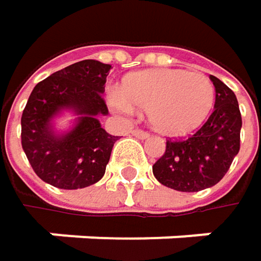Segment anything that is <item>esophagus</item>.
<instances>
[{
  "label": "esophagus",
  "mask_w": 261,
  "mask_h": 261,
  "mask_svg": "<svg viewBox=\"0 0 261 261\" xmlns=\"http://www.w3.org/2000/svg\"><path fill=\"white\" fill-rule=\"evenodd\" d=\"M131 134H133L134 137H137V139H146V137H149V133H146V131L143 130H139V128L131 131Z\"/></svg>",
  "instance_id": "34e87169"
}]
</instances>
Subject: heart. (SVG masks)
<instances>
[{
	"label": "heart",
	"instance_id": "b5f03b06",
	"mask_svg": "<svg viewBox=\"0 0 261 261\" xmlns=\"http://www.w3.org/2000/svg\"><path fill=\"white\" fill-rule=\"evenodd\" d=\"M110 104L121 113L133 107L146 112L152 128L166 136H184L199 128L215 106L213 81L201 72L155 69L130 75Z\"/></svg>",
	"mask_w": 261,
	"mask_h": 261
}]
</instances>
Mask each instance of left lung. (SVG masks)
<instances>
[{
    "instance_id": "obj_1",
    "label": "left lung",
    "mask_w": 261,
    "mask_h": 261,
    "mask_svg": "<svg viewBox=\"0 0 261 261\" xmlns=\"http://www.w3.org/2000/svg\"><path fill=\"white\" fill-rule=\"evenodd\" d=\"M215 110L187 139L166 140L165 154L152 165L154 177L180 192H199L221 181L240 149L242 116L234 92L215 75Z\"/></svg>"
}]
</instances>
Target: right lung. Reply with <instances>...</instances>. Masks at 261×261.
<instances>
[{"label":"right lung","mask_w":261,"mask_h":261,"mask_svg":"<svg viewBox=\"0 0 261 261\" xmlns=\"http://www.w3.org/2000/svg\"><path fill=\"white\" fill-rule=\"evenodd\" d=\"M110 65L77 62L51 74L33 89L21 118V143L36 175L59 189H83L99 181L118 136L96 119L107 115L102 98ZM63 108L80 114L76 127L63 136L50 130V119Z\"/></svg>","instance_id":"right-lung-1"}]
</instances>
